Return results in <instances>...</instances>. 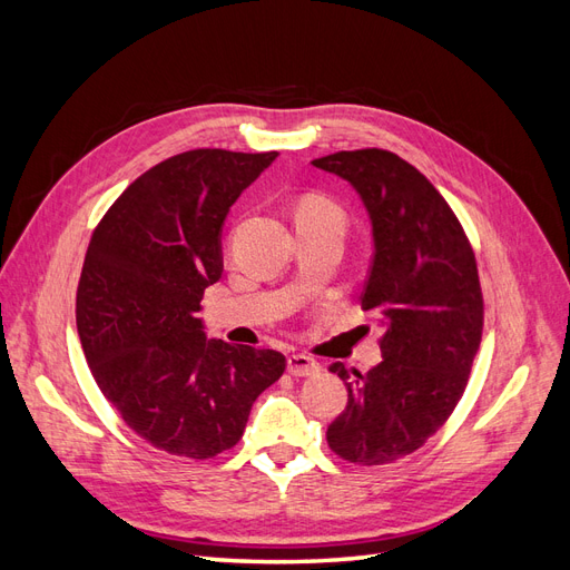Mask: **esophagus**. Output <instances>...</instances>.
<instances>
[{
  "instance_id": "1",
  "label": "esophagus",
  "mask_w": 570,
  "mask_h": 570,
  "mask_svg": "<svg viewBox=\"0 0 570 570\" xmlns=\"http://www.w3.org/2000/svg\"><path fill=\"white\" fill-rule=\"evenodd\" d=\"M287 371L297 377H308V375H318L321 373V364L314 361L312 356L304 354H292L287 356Z\"/></svg>"
}]
</instances>
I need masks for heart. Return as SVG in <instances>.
Instances as JSON below:
<instances>
[{"mask_svg":"<svg viewBox=\"0 0 570 570\" xmlns=\"http://www.w3.org/2000/svg\"><path fill=\"white\" fill-rule=\"evenodd\" d=\"M297 216L331 220V223H335V226H340V228H342V223H344V212L340 209V206L333 199H327L323 195H312V197L302 199Z\"/></svg>","mask_w":570,"mask_h":570,"instance_id":"b5f03b06","label":"heart"}]
</instances>
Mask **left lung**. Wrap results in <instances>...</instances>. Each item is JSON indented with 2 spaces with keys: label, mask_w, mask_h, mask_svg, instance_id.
<instances>
[{
  "label": "left lung",
  "mask_w": 570,
  "mask_h": 570,
  "mask_svg": "<svg viewBox=\"0 0 570 570\" xmlns=\"http://www.w3.org/2000/svg\"><path fill=\"white\" fill-rule=\"evenodd\" d=\"M312 164L366 206L373 262L361 304L377 316L383 352L364 375L331 366L350 400L325 438L344 461L392 463L438 433L469 383L482 335L475 254L450 204L396 154L337 151Z\"/></svg>",
  "instance_id": "8db88e82"
}]
</instances>
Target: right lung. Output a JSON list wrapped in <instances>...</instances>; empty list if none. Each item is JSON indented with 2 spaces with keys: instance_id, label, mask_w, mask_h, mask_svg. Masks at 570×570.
Returning <instances> with one entry per match:
<instances>
[{
  "instance_id": "1",
  "label": "right lung",
  "mask_w": 570,
  "mask_h": 570,
  "mask_svg": "<svg viewBox=\"0 0 570 570\" xmlns=\"http://www.w3.org/2000/svg\"><path fill=\"white\" fill-rule=\"evenodd\" d=\"M278 151L193 149L142 174L92 233L76 323L101 394L159 450L212 459L243 438L285 371L273 350L209 340L202 295L223 273L220 233Z\"/></svg>"
}]
</instances>
